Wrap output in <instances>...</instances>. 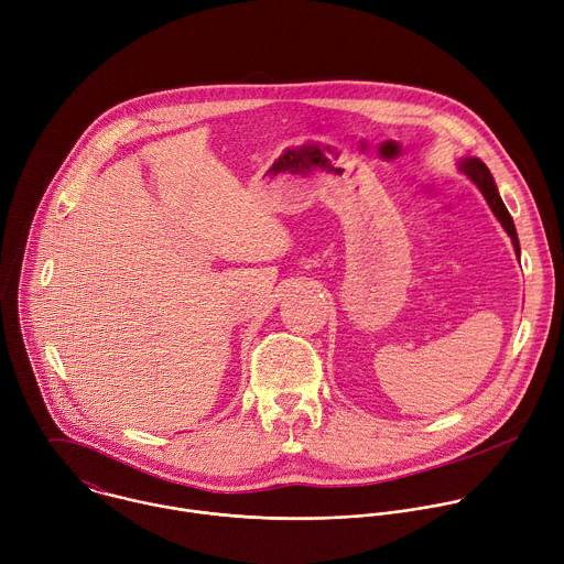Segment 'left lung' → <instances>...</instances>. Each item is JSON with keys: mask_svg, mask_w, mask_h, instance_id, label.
Returning a JSON list of instances; mask_svg holds the SVG:
<instances>
[{"mask_svg": "<svg viewBox=\"0 0 564 564\" xmlns=\"http://www.w3.org/2000/svg\"><path fill=\"white\" fill-rule=\"evenodd\" d=\"M460 170L480 187V193L485 195V199H487V204H489V208L494 210V215L500 219V224H502V228L507 230V235L511 237V241H513V248H516V252H520V246H518V235H516V228H513V221H511V215L507 213V208H505V204H502V199H500V195H498V191H496V183H494V178H491V172L487 170V165L480 161V159H463L460 161Z\"/></svg>", "mask_w": 564, "mask_h": 564, "instance_id": "1", "label": "left lung"}]
</instances>
